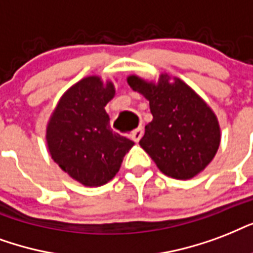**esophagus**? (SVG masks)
<instances>
[{"label": "esophagus", "mask_w": 253, "mask_h": 253, "mask_svg": "<svg viewBox=\"0 0 253 253\" xmlns=\"http://www.w3.org/2000/svg\"><path fill=\"white\" fill-rule=\"evenodd\" d=\"M142 133H144V129L140 126V128L134 129V130L129 134V137H130L134 142H138V141L141 140V137H142Z\"/></svg>", "instance_id": "1"}]
</instances>
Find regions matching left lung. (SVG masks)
Returning a JSON list of instances; mask_svg holds the SVG:
<instances>
[{
	"instance_id": "8db88e82",
	"label": "left lung",
	"mask_w": 253,
	"mask_h": 253,
	"mask_svg": "<svg viewBox=\"0 0 253 253\" xmlns=\"http://www.w3.org/2000/svg\"><path fill=\"white\" fill-rule=\"evenodd\" d=\"M128 84L149 100L153 120L145 126L141 148L162 173L189 179L215 157L220 129L209 105L181 79L162 74L157 83L129 76Z\"/></svg>"
}]
</instances>
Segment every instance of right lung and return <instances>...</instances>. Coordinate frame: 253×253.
Listing matches in <instances>:
<instances>
[{"label": "right lung", "mask_w": 253, "mask_h": 253, "mask_svg": "<svg viewBox=\"0 0 253 253\" xmlns=\"http://www.w3.org/2000/svg\"><path fill=\"white\" fill-rule=\"evenodd\" d=\"M115 96L111 82L88 76L68 89L52 113L46 132L52 160L84 186H101L119 171L134 142L109 125L104 107Z\"/></svg>", "instance_id": "obj_1"}]
</instances>
